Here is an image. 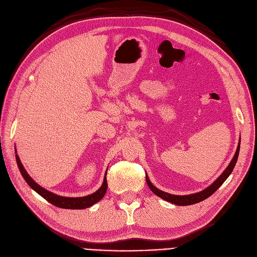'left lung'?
Returning <instances> with one entry per match:
<instances>
[{
  "label": "left lung",
  "instance_id": "1",
  "mask_svg": "<svg viewBox=\"0 0 257 257\" xmlns=\"http://www.w3.org/2000/svg\"><path fill=\"white\" fill-rule=\"evenodd\" d=\"M239 149H240V139H239L238 146H237V149H236V153H235L232 161L230 162V164L227 165V167L224 169V172L219 177H218L210 186H207L201 192H198V193L191 194V195H184V196L172 195V194H168L166 192H163V191H161V189L157 188L153 183L150 182V180L147 175H146V182H147L149 188L151 189V192H153L155 195H157L158 197L164 199L165 201H168L170 203H174L176 205H192V204H195L198 202H201V201L205 200L206 198L212 196L217 191V189L222 185V183L227 179V177L232 174L233 169L235 167V164L237 162V159H238Z\"/></svg>",
  "mask_w": 257,
  "mask_h": 257
}]
</instances>
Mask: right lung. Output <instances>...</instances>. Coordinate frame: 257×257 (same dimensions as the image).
Wrapping results in <instances>:
<instances>
[{
  "label": "right lung",
  "instance_id": "1",
  "mask_svg": "<svg viewBox=\"0 0 257 257\" xmlns=\"http://www.w3.org/2000/svg\"><path fill=\"white\" fill-rule=\"evenodd\" d=\"M16 160H17V164L19 169H20V173L23 176L24 180L27 182V184L30 185L36 193L39 194L41 197H43L45 200L49 201L50 203L61 207V208H69V210H83V208H87L92 206L93 204L97 203L99 200H101V198L104 196L107 192L108 188V183H107V172L104 174V178H103V182L101 184V186L97 189L96 192L84 196V197H62L59 195H56L47 189L43 188L42 186H40L38 183H36L33 178L27 174V172L25 170L23 164L21 163L20 158L17 155V150H16Z\"/></svg>",
  "mask_w": 257,
  "mask_h": 257
}]
</instances>
